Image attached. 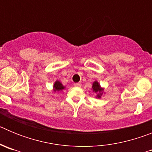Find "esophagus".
Wrapping results in <instances>:
<instances>
[{
  "mask_svg": "<svg viewBox=\"0 0 152 152\" xmlns=\"http://www.w3.org/2000/svg\"><path fill=\"white\" fill-rule=\"evenodd\" d=\"M74 85H75V87H77V88H80V86H81V84H80V83H75V84H74Z\"/></svg>",
  "mask_w": 152,
  "mask_h": 152,
  "instance_id": "1",
  "label": "esophagus"
}]
</instances>
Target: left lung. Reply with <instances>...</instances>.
<instances>
[{"label":"left lung","mask_w":152,"mask_h":152,"mask_svg":"<svg viewBox=\"0 0 152 152\" xmlns=\"http://www.w3.org/2000/svg\"><path fill=\"white\" fill-rule=\"evenodd\" d=\"M91 90L96 94V98H97V99L101 98V96L105 94V92H104V88H102L101 86H100V83L98 82L97 80H94L93 82Z\"/></svg>","instance_id":"obj_1"}]
</instances>
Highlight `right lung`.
<instances>
[{
  "mask_svg": "<svg viewBox=\"0 0 152 152\" xmlns=\"http://www.w3.org/2000/svg\"><path fill=\"white\" fill-rule=\"evenodd\" d=\"M66 88L65 86L63 85L61 82H60L59 80H56L53 84V88H52V91L54 93L56 92H61L63 90H64Z\"/></svg>",
  "mask_w": 152,
  "mask_h": 152,
  "instance_id": "obj_1",
  "label": "right lung"
}]
</instances>
